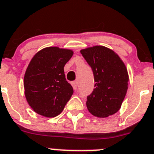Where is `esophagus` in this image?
Listing matches in <instances>:
<instances>
[{
    "label": "esophagus",
    "mask_w": 154,
    "mask_h": 154,
    "mask_svg": "<svg viewBox=\"0 0 154 154\" xmlns=\"http://www.w3.org/2000/svg\"><path fill=\"white\" fill-rule=\"evenodd\" d=\"M71 85H72V86H73V88L74 90H77V81H73V82L71 83Z\"/></svg>",
    "instance_id": "1"
}]
</instances>
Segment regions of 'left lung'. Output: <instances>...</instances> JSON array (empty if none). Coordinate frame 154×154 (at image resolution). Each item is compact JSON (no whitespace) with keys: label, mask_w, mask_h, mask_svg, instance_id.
<instances>
[{"label":"left lung","mask_w":154,"mask_h":154,"mask_svg":"<svg viewBox=\"0 0 154 154\" xmlns=\"http://www.w3.org/2000/svg\"><path fill=\"white\" fill-rule=\"evenodd\" d=\"M92 69L95 88L87 97L88 111L97 117H107L121 109L128 90V73L125 63L113 50L93 46L81 50Z\"/></svg>","instance_id":"1"}]
</instances>
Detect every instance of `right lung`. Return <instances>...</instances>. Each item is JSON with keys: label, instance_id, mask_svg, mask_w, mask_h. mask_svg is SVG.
Wrapping results in <instances>:
<instances>
[{"label": "right lung", "instance_id": "1", "mask_svg": "<svg viewBox=\"0 0 154 154\" xmlns=\"http://www.w3.org/2000/svg\"><path fill=\"white\" fill-rule=\"evenodd\" d=\"M73 55L69 49L48 47L31 59L24 76V89L34 112L46 117L62 113L73 93L64 73V66Z\"/></svg>", "mask_w": 154, "mask_h": 154}]
</instances>
